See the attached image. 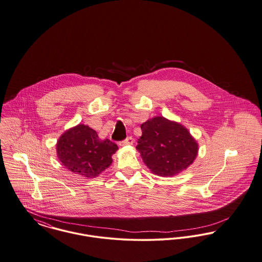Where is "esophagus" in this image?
<instances>
[{"instance_id":"esophagus-1","label":"esophagus","mask_w":262,"mask_h":262,"mask_svg":"<svg viewBox=\"0 0 262 262\" xmlns=\"http://www.w3.org/2000/svg\"><path fill=\"white\" fill-rule=\"evenodd\" d=\"M134 143V139L132 137H127L126 139H123V141L120 142V145H132Z\"/></svg>"}]
</instances>
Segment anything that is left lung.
Instances as JSON below:
<instances>
[{"label": "left lung", "instance_id": "1", "mask_svg": "<svg viewBox=\"0 0 262 262\" xmlns=\"http://www.w3.org/2000/svg\"><path fill=\"white\" fill-rule=\"evenodd\" d=\"M137 149L143 162L158 176H173L191 165L198 144L183 125L155 117L140 125Z\"/></svg>", "mask_w": 262, "mask_h": 262}]
</instances>
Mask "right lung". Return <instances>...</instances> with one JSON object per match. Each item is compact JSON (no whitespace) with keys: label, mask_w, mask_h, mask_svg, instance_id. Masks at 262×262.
Returning a JSON list of instances; mask_svg holds the SVG:
<instances>
[{"label":"right lung","mask_w":262,"mask_h":262,"mask_svg":"<svg viewBox=\"0 0 262 262\" xmlns=\"http://www.w3.org/2000/svg\"><path fill=\"white\" fill-rule=\"evenodd\" d=\"M56 149L67 169L92 178L112 164V155L118 150V145L110 139H99L88 125L78 124L62 135Z\"/></svg>","instance_id":"add662e5"}]
</instances>
